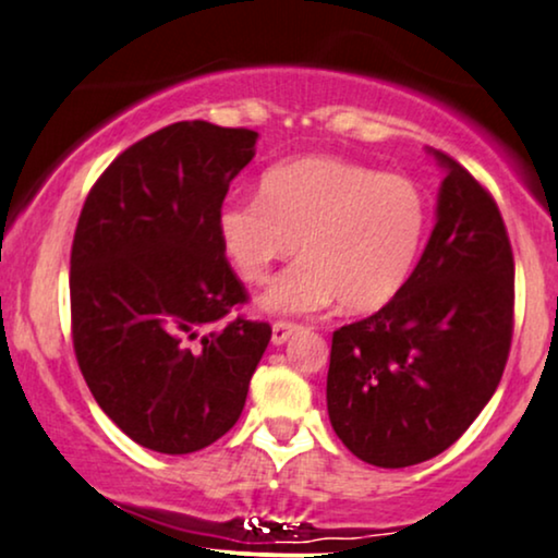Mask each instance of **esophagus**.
<instances>
[{
  "label": "esophagus",
  "mask_w": 558,
  "mask_h": 558,
  "mask_svg": "<svg viewBox=\"0 0 558 558\" xmlns=\"http://www.w3.org/2000/svg\"><path fill=\"white\" fill-rule=\"evenodd\" d=\"M296 330H300V325H296V323L277 320V323L271 325V343H274V345L287 343L289 336H292V332H296Z\"/></svg>",
  "instance_id": "34e87169"
}]
</instances>
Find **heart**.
Returning <instances> with one entry per match:
<instances>
[{
  "mask_svg": "<svg viewBox=\"0 0 558 558\" xmlns=\"http://www.w3.org/2000/svg\"><path fill=\"white\" fill-rule=\"evenodd\" d=\"M428 220L423 190L402 173L341 156H300L264 171L258 199L222 205L217 235L245 284H264L300 241L305 256L262 296L271 313H315L338 296L349 313H372L408 284Z\"/></svg>",
  "mask_w": 558,
  "mask_h": 558,
  "instance_id": "obj_1",
  "label": "heart"
}]
</instances>
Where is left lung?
I'll return each mask as SVG.
<instances>
[{
    "label": "left lung",
    "instance_id": "1",
    "mask_svg": "<svg viewBox=\"0 0 558 558\" xmlns=\"http://www.w3.org/2000/svg\"><path fill=\"white\" fill-rule=\"evenodd\" d=\"M436 228L408 284L332 332L328 415L353 456L381 469L456 444L500 385L512 341L515 262L492 194L451 156Z\"/></svg>",
    "mask_w": 558,
    "mask_h": 558
}]
</instances>
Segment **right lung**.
Instances as JSON below:
<instances>
[{"label": "right lung", "instance_id": "1", "mask_svg": "<svg viewBox=\"0 0 558 558\" xmlns=\"http://www.w3.org/2000/svg\"><path fill=\"white\" fill-rule=\"evenodd\" d=\"M258 133L205 120L156 130L107 166L71 245L78 368L118 428L194 453L241 417L271 325L226 317L248 300L217 235Z\"/></svg>", "mask_w": 558, "mask_h": 558}]
</instances>
